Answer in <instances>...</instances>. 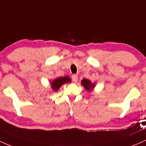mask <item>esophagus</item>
Masks as SVG:
<instances>
[{
    "label": "esophagus",
    "instance_id": "1",
    "mask_svg": "<svg viewBox=\"0 0 146 146\" xmlns=\"http://www.w3.org/2000/svg\"><path fill=\"white\" fill-rule=\"evenodd\" d=\"M78 78L77 75H73V76H72V79H73V81L74 82H77Z\"/></svg>",
    "mask_w": 146,
    "mask_h": 146
}]
</instances>
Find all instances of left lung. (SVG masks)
Instances as JSON below:
<instances>
[{
    "label": "left lung",
    "instance_id": "8db88e82",
    "mask_svg": "<svg viewBox=\"0 0 146 146\" xmlns=\"http://www.w3.org/2000/svg\"><path fill=\"white\" fill-rule=\"evenodd\" d=\"M81 85L83 86L85 90L88 92L92 91L95 87V84L92 83L90 80H87L86 78H84V79L82 80Z\"/></svg>",
    "mask_w": 146,
    "mask_h": 146
}]
</instances>
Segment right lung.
I'll return each instance as SVG.
<instances>
[{
  "label": "right lung",
  "mask_w": 146,
  "mask_h": 146,
  "mask_svg": "<svg viewBox=\"0 0 146 146\" xmlns=\"http://www.w3.org/2000/svg\"><path fill=\"white\" fill-rule=\"evenodd\" d=\"M71 82V79L68 76H64V77H59L55 78L50 82V87L54 92H56L59 90L61 86L65 83H69Z\"/></svg>",
  "instance_id": "1"
}]
</instances>
